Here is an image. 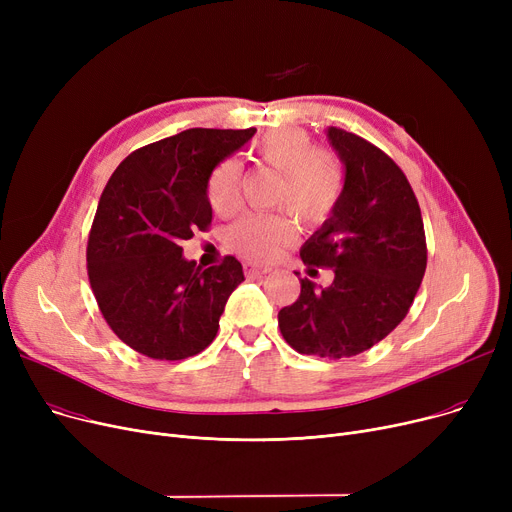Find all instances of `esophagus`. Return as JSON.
<instances>
[{"label":"esophagus","instance_id":"esophagus-1","mask_svg":"<svg viewBox=\"0 0 512 512\" xmlns=\"http://www.w3.org/2000/svg\"><path fill=\"white\" fill-rule=\"evenodd\" d=\"M242 267H245V274H247L249 278H253V276H263V274L270 272V267L257 265V263H253V261H245V263H242Z\"/></svg>","mask_w":512,"mask_h":512}]
</instances>
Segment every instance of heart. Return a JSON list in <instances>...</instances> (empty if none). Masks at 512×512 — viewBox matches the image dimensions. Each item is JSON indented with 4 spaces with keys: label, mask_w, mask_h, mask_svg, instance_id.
I'll use <instances>...</instances> for the list:
<instances>
[{
    "label": "heart",
    "mask_w": 512,
    "mask_h": 512,
    "mask_svg": "<svg viewBox=\"0 0 512 512\" xmlns=\"http://www.w3.org/2000/svg\"><path fill=\"white\" fill-rule=\"evenodd\" d=\"M261 164L282 174L278 201L305 224H321L336 209L344 174L338 157L328 149L313 147L305 130L286 128L265 134L253 145ZM242 168L236 159H224L213 170L207 197L215 213H232L240 197ZM294 236L292 222L282 213L245 215L228 230L230 247L255 261L276 259Z\"/></svg>",
    "instance_id": "obj_1"
}]
</instances>
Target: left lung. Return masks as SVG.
I'll use <instances>...</instances> for the list:
<instances>
[{"label":"left lung","mask_w":512,"mask_h":512,"mask_svg":"<svg viewBox=\"0 0 512 512\" xmlns=\"http://www.w3.org/2000/svg\"><path fill=\"white\" fill-rule=\"evenodd\" d=\"M328 139L344 164L342 195L301 247V259L309 272L330 267L334 282L321 288L299 278V299L280 309L278 326L297 353L344 359L378 344L407 317L427 247L417 197L394 161L342 128L330 126Z\"/></svg>","instance_id":"8db88e82"}]
</instances>
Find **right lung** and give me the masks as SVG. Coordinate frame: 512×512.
Here are the masks:
<instances>
[{
    "label": "right lung",
    "instance_id": "right-lung-1",
    "mask_svg": "<svg viewBox=\"0 0 512 512\" xmlns=\"http://www.w3.org/2000/svg\"><path fill=\"white\" fill-rule=\"evenodd\" d=\"M255 134L188 128L132 151L107 180L87 245V272L101 315L132 351L180 361L207 348L220 328L242 265L224 257L207 270L182 255V240L211 224L213 168Z\"/></svg>",
    "mask_w": 512,
    "mask_h": 512
}]
</instances>
